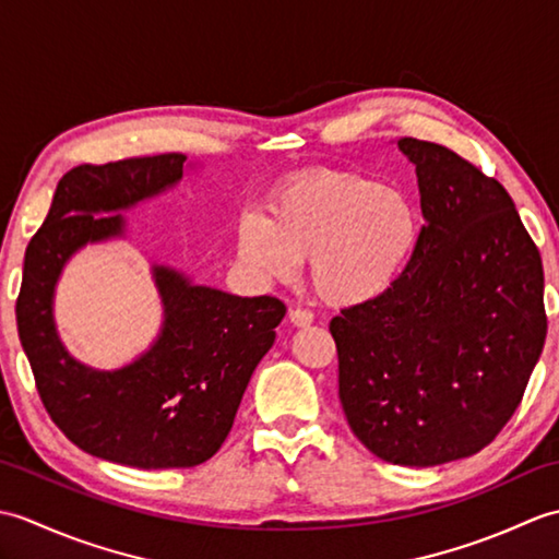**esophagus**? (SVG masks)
Returning a JSON list of instances; mask_svg holds the SVG:
<instances>
[{
    "mask_svg": "<svg viewBox=\"0 0 559 559\" xmlns=\"http://www.w3.org/2000/svg\"><path fill=\"white\" fill-rule=\"evenodd\" d=\"M288 317L293 326H310L314 322V314L310 310H290Z\"/></svg>",
    "mask_w": 559,
    "mask_h": 559,
    "instance_id": "1",
    "label": "esophagus"
}]
</instances>
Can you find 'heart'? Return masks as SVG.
Returning a JSON list of instances; mask_svg holds the SVG:
<instances>
[{
	"mask_svg": "<svg viewBox=\"0 0 559 559\" xmlns=\"http://www.w3.org/2000/svg\"><path fill=\"white\" fill-rule=\"evenodd\" d=\"M423 240L415 199L396 182L353 170H314L283 185L264 218L240 228V257L261 278L288 283L310 259L314 293L334 307L382 298Z\"/></svg>",
	"mask_w": 559,
	"mask_h": 559,
	"instance_id": "heart-1",
	"label": "heart"
}]
</instances>
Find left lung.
<instances>
[{"mask_svg":"<svg viewBox=\"0 0 559 559\" xmlns=\"http://www.w3.org/2000/svg\"><path fill=\"white\" fill-rule=\"evenodd\" d=\"M415 165L423 240L382 298L329 324L355 437L396 466L478 454L519 408L548 319L543 261L512 197L454 151L399 139Z\"/></svg>","mask_w":559,"mask_h":559,"instance_id":"obj_1","label":"left lung"}]
</instances>
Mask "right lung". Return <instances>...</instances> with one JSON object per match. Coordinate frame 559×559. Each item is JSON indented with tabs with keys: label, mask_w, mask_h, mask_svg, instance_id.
<instances>
[{
	"label": "right lung",
	"mask_w": 559,
	"mask_h": 559,
	"mask_svg": "<svg viewBox=\"0 0 559 559\" xmlns=\"http://www.w3.org/2000/svg\"><path fill=\"white\" fill-rule=\"evenodd\" d=\"M185 168L182 153L71 168L26 247L16 300L21 346L55 425L86 454L144 471L192 468L216 454L286 317L271 295L240 298L153 264L163 324L148 350L98 370L64 348L55 290L69 259L86 245L122 240V213L180 185Z\"/></svg>",
	"instance_id": "right-lung-1"
}]
</instances>
